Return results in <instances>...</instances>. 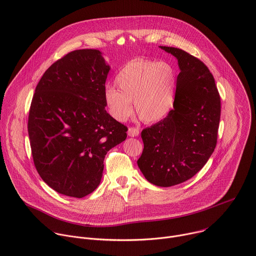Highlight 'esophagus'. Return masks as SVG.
<instances>
[{
  "label": "esophagus",
  "instance_id": "esophagus-1",
  "mask_svg": "<svg viewBox=\"0 0 256 256\" xmlns=\"http://www.w3.org/2000/svg\"><path fill=\"white\" fill-rule=\"evenodd\" d=\"M128 134L130 136H138L140 134V130H138V128H128Z\"/></svg>",
  "mask_w": 256,
  "mask_h": 256
}]
</instances>
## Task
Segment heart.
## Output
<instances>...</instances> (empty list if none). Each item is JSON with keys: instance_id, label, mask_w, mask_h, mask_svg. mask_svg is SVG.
I'll return each mask as SVG.
<instances>
[{"instance_id": "heart-1", "label": "heart", "mask_w": 256, "mask_h": 256, "mask_svg": "<svg viewBox=\"0 0 256 256\" xmlns=\"http://www.w3.org/2000/svg\"><path fill=\"white\" fill-rule=\"evenodd\" d=\"M114 83L118 90L107 86L104 98L109 114L120 122L132 116V102L140 118L149 124L163 120L175 105L177 75L166 62L134 58L118 70Z\"/></svg>"}]
</instances>
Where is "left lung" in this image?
Wrapping results in <instances>:
<instances>
[{"label": "left lung", "instance_id": "1", "mask_svg": "<svg viewBox=\"0 0 256 256\" xmlns=\"http://www.w3.org/2000/svg\"><path fill=\"white\" fill-rule=\"evenodd\" d=\"M178 60L176 100L163 120L142 130L138 166L151 184L168 188L194 176L212 154L221 116V98L208 66L176 48L160 46Z\"/></svg>", "mask_w": 256, "mask_h": 256}]
</instances>
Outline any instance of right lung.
<instances>
[{"instance_id":"add662e5","label":"right lung","mask_w":256,"mask_h":256,"mask_svg":"<svg viewBox=\"0 0 256 256\" xmlns=\"http://www.w3.org/2000/svg\"><path fill=\"white\" fill-rule=\"evenodd\" d=\"M109 70L99 50H78L54 62L35 88L28 116L33 162L66 196L93 192L105 155L126 138L128 128L105 110Z\"/></svg>"}]
</instances>
